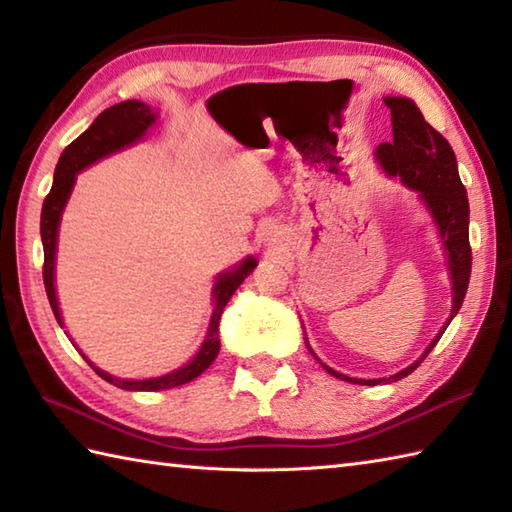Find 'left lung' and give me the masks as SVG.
I'll return each instance as SVG.
<instances>
[{"label":"left lung","mask_w":512,"mask_h":512,"mask_svg":"<svg viewBox=\"0 0 512 512\" xmlns=\"http://www.w3.org/2000/svg\"><path fill=\"white\" fill-rule=\"evenodd\" d=\"M383 101L391 112V136L394 138L389 143L378 145L376 160L385 169L387 176H398L405 187L420 195V200L427 206L433 222H436L444 253H447L453 306L449 321L442 325V330L429 343L427 350H424L420 361L389 378L365 380L334 372L332 367L321 363V358H317V354L312 352L306 339L310 354L323 365L325 372L347 380V383L369 387L378 383H396V380L409 376L424 361V356L436 347L444 330L449 328L451 319L462 308L466 288H469L473 262L469 244V198H466V189L458 173V160H455L451 145L447 143V138L424 121L422 112L411 99H405V96H385Z\"/></svg>","instance_id":"1"}]
</instances>
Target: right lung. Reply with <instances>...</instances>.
Wrapping results in <instances>:
<instances>
[{
	"label": "right lung",
	"instance_id": "obj_1",
	"mask_svg": "<svg viewBox=\"0 0 512 512\" xmlns=\"http://www.w3.org/2000/svg\"><path fill=\"white\" fill-rule=\"evenodd\" d=\"M156 118L158 114L151 110L147 103L123 101L118 105H112L110 110H105L96 116L94 123L63 149V154L57 162L52 189L46 195V200H43V209H41V242H43V284H46L50 308L61 328H63V319H61V310L57 301V290H54V259H57V235H59L61 213L74 189L76 173L94 165L96 160L114 154V151H121L129 145L138 143V140L147 134V129L156 123ZM255 266H257V259L246 257L239 266L217 275L215 286H213V314H211L209 332H206V339L200 347V352L180 369H173V372L158 378L123 380L103 372V369H99L92 361H88V356L83 358L103 380L127 391H160V389H171V387H180L184 383H191L193 378H198L204 369L215 361L217 352H220V332H217V328H220L222 310L226 308L228 299L233 297V292L239 288V284L253 273Z\"/></svg>",
	"mask_w": 512,
	"mask_h": 512
}]
</instances>
